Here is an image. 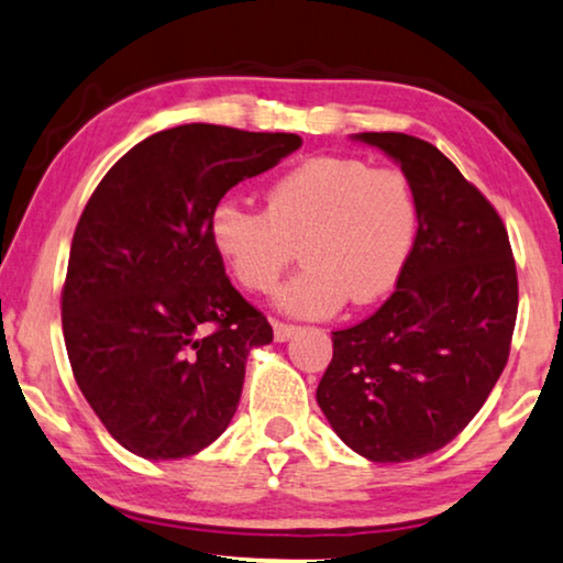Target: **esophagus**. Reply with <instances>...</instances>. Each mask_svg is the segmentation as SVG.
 <instances>
[{
    "label": "esophagus",
    "instance_id": "34e87169",
    "mask_svg": "<svg viewBox=\"0 0 563 563\" xmlns=\"http://www.w3.org/2000/svg\"><path fill=\"white\" fill-rule=\"evenodd\" d=\"M272 324H274V340L276 342L289 340L297 332V324H289V322H282V320H272Z\"/></svg>",
    "mask_w": 563,
    "mask_h": 563
}]
</instances>
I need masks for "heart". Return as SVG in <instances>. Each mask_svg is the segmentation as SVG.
Returning a JSON list of instances; mask_svg holds the SVG:
<instances>
[{"label":"heart","mask_w":563,"mask_h":563,"mask_svg":"<svg viewBox=\"0 0 563 563\" xmlns=\"http://www.w3.org/2000/svg\"><path fill=\"white\" fill-rule=\"evenodd\" d=\"M421 208L409 175L357 157H312L266 187V208L221 200L210 239L243 289L268 295L295 262L305 268L276 305L297 317H328L386 297L419 239Z\"/></svg>","instance_id":"b5f03b06"}]
</instances>
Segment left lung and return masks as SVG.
Here are the masks:
<instances>
[{
  "mask_svg": "<svg viewBox=\"0 0 563 563\" xmlns=\"http://www.w3.org/2000/svg\"><path fill=\"white\" fill-rule=\"evenodd\" d=\"M417 190L419 239L396 291L332 332L317 404L350 450L409 462L442 450L483 409L508 363L518 272L503 218L419 136L363 132Z\"/></svg>",
  "mask_w": 563,
  "mask_h": 563,
  "instance_id": "obj_1",
  "label": "left lung"
}]
</instances>
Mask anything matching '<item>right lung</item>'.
Returning <instances> with one entry per match:
<instances>
[{
  "label": "right lung",
  "instance_id": "right-lung-1",
  "mask_svg": "<svg viewBox=\"0 0 563 563\" xmlns=\"http://www.w3.org/2000/svg\"><path fill=\"white\" fill-rule=\"evenodd\" d=\"M299 146L297 134L165 129L132 146L86 202L63 338L80 394L129 452L190 457L231 423L249 350L274 330L225 276L210 213Z\"/></svg>",
  "mask_w": 563,
  "mask_h": 563
}]
</instances>
